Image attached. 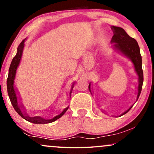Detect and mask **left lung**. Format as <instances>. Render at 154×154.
<instances>
[{
	"label": "left lung",
	"mask_w": 154,
	"mask_h": 154,
	"mask_svg": "<svg viewBox=\"0 0 154 154\" xmlns=\"http://www.w3.org/2000/svg\"><path fill=\"white\" fill-rule=\"evenodd\" d=\"M111 29L113 31L114 34V35L112 37L111 43H115V48L120 51L126 56H128L132 60L133 64H134L135 71L138 75L139 83L138 86H137V98L138 99L141 94V89H142L143 82H144L142 61H141V56L140 54V49H139V45L137 44V41L134 38L130 37L122 28L112 26ZM89 89L91 91V83L89 85ZM132 107H130L127 111L123 112L122 116L127 113L132 108Z\"/></svg>",
	"instance_id": "obj_1"
}]
</instances>
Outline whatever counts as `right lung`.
Segmentation results:
<instances>
[{"label":"right lung","instance_id":"1","mask_svg":"<svg viewBox=\"0 0 154 154\" xmlns=\"http://www.w3.org/2000/svg\"><path fill=\"white\" fill-rule=\"evenodd\" d=\"M24 42L25 39H24L22 42L20 43L17 48V52L16 56L14 57L13 60H12L11 64H10V68H9V73H8V77L7 79V89H8V96L10 97V100L11 101L12 105H13V108H15L16 112L20 115L22 118L25 119L29 122H32L34 124H46V123H50V122H53L56 121L62 117L65 112L67 111L69 107L65 108L63 111L60 112L58 116H55L54 118L51 119H44L40 116H34V117H29L26 114L25 110L24 109V107L22 105H20L19 100H18V96L17 94V90L15 88V78L16 75H17V68L20 64V62L22 60V53H23V49L24 46ZM75 82L72 83V85L69 91V95L70 97V95L72 94V91L75 86Z\"/></svg>","mask_w":154,"mask_h":154}]
</instances>
